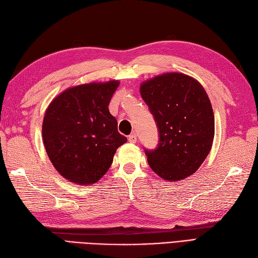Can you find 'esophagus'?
Masks as SVG:
<instances>
[{"label": "esophagus", "mask_w": 258, "mask_h": 258, "mask_svg": "<svg viewBox=\"0 0 258 258\" xmlns=\"http://www.w3.org/2000/svg\"><path fill=\"white\" fill-rule=\"evenodd\" d=\"M128 140H129L130 144H136V142H137V135H136L135 133L131 134V135L128 137Z\"/></svg>", "instance_id": "obj_1"}]
</instances>
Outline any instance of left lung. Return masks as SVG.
<instances>
[{
    "mask_svg": "<svg viewBox=\"0 0 258 258\" xmlns=\"http://www.w3.org/2000/svg\"><path fill=\"white\" fill-rule=\"evenodd\" d=\"M157 123L159 144L145 149L150 168L162 179L179 181L203 163L214 138V114L207 91L196 79L168 73L140 86Z\"/></svg>",
    "mask_w": 258,
    "mask_h": 258,
    "instance_id": "1",
    "label": "left lung"
}]
</instances>
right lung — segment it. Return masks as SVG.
Returning <instances> with one entry per match:
<instances>
[{"instance_id":"1","label":"right lung","mask_w":258,"mask_h":258,"mask_svg":"<svg viewBox=\"0 0 258 258\" xmlns=\"http://www.w3.org/2000/svg\"><path fill=\"white\" fill-rule=\"evenodd\" d=\"M118 86L117 81L76 86L57 96L45 112V149L55 169L68 181H98L110 168L117 149L127 141L108 109Z\"/></svg>"}]
</instances>
